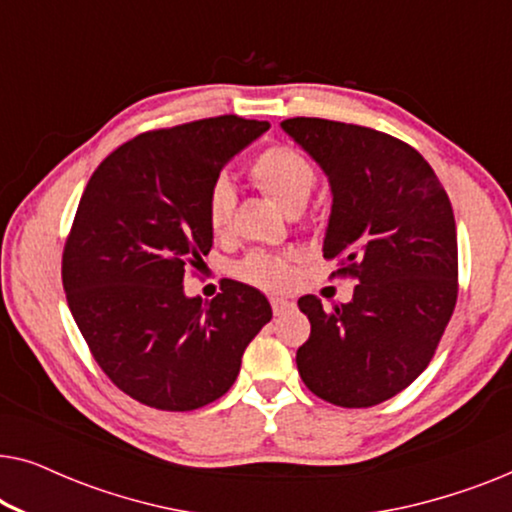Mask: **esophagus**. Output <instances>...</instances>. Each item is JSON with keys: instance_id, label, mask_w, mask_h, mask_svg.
<instances>
[{"instance_id": "34e87169", "label": "esophagus", "mask_w": 512, "mask_h": 512, "mask_svg": "<svg viewBox=\"0 0 512 512\" xmlns=\"http://www.w3.org/2000/svg\"><path fill=\"white\" fill-rule=\"evenodd\" d=\"M270 303H272V312H275L277 317H279V314H284L286 310H291V307H293L291 300H286V298H272Z\"/></svg>"}]
</instances>
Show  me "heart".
I'll return each instance as SVG.
<instances>
[{
    "mask_svg": "<svg viewBox=\"0 0 512 512\" xmlns=\"http://www.w3.org/2000/svg\"><path fill=\"white\" fill-rule=\"evenodd\" d=\"M251 179L265 195H270L286 214H298L307 205L317 186V172L310 160L300 153L272 146L263 151L251 165ZM235 209V188L226 177H219L209 186L205 198V214L209 228L223 235L230 228ZM237 275L265 289H279L291 279V265L282 256L251 254L237 268Z\"/></svg>",
    "mask_w": 512,
    "mask_h": 512,
    "instance_id": "heart-1",
    "label": "heart"
}]
</instances>
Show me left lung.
I'll use <instances>...</instances> for the list:
<instances>
[{
  "instance_id": "obj_1",
  "label": "left lung",
  "mask_w": 512,
  "mask_h": 512,
  "mask_svg": "<svg viewBox=\"0 0 512 512\" xmlns=\"http://www.w3.org/2000/svg\"><path fill=\"white\" fill-rule=\"evenodd\" d=\"M282 130L331 186L324 256L359 279L331 310L298 300L312 331L296 363L305 387L340 408H370L410 387L457 303V226L436 172L401 139L324 118Z\"/></svg>"
}]
</instances>
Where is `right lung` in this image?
<instances>
[{
    "instance_id": "add662e5",
    "label": "right lung",
    "mask_w": 512,
    "mask_h": 512,
    "mask_svg": "<svg viewBox=\"0 0 512 512\" xmlns=\"http://www.w3.org/2000/svg\"><path fill=\"white\" fill-rule=\"evenodd\" d=\"M268 128L219 116L144 132L81 195L62 254L67 305L100 368L139 403L186 412L221 398L272 319L268 298L233 279L209 305L184 293L186 265L214 242L209 186Z\"/></svg>"
}]
</instances>
